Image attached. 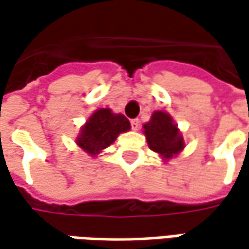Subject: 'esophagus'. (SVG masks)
<instances>
[{
    "label": "esophagus",
    "mask_w": 249,
    "mask_h": 249,
    "mask_svg": "<svg viewBox=\"0 0 249 249\" xmlns=\"http://www.w3.org/2000/svg\"><path fill=\"white\" fill-rule=\"evenodd\" d=\"M131 129L134 130V131H137V130L140 129V120L139 119H133L131 122Z\"/></svg>",
    "instance_id": "1"
}]
</instances>
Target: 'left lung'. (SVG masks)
<instances>
[{"instance_id":"left-lung-1","label":"left lung","mask_w":249,"mask_h":249,"mask_svg":"<svg viewBox=\"0 0 249 249\" xmlns=\"http://www.w3.org/2000/svg\"><path fill=\"white\" fill-rule=\"evenodd\" d=\"M142 127L148 147L163 160L177 157L186 147L181 131L165 110H155Z\"/></svg>"}]
</instances>
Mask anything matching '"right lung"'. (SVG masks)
Masks as SVG:
<instances>
[{"label":"right lung","mask_w":249,"mask_h":249,"mask_svg":"<svg viewBox=\"0 0 249 249\" xmlns=\"http://www.w3.org/2000/svg\"><path fill=\"white\" fill-rule=\"evenodd\" d=\"M130 127V122L124 115L115 113L109 108H100L94 110L82 126L76 144L95 158L113 144L119 134L129 131Z\"/></svg>","instance_id":"add662e5"}]
</instances>
